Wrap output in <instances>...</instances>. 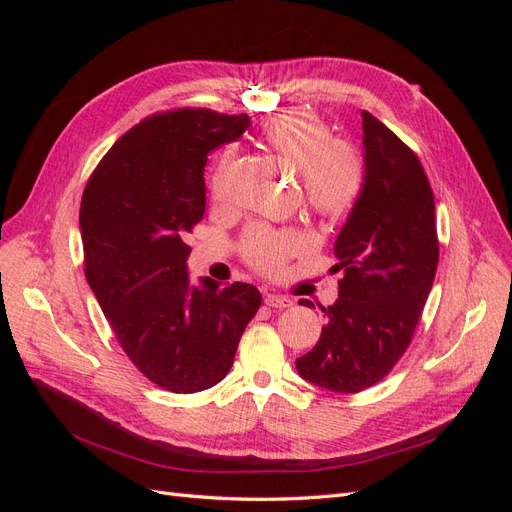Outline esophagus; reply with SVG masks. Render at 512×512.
<instances>
[{"label":"esophagus","instance_id":"1","mask_svg":"<svg viewBox=\"0 0 512 512\" xmlns=\"http://www.w3.org/2000/svg\"><path fill=\"white\" fill-rule=\"evenodd\" d=\"M265 303L269 305V307H290L292 305V301L290 299H286V297H277V294H267L265 297Z\"/></svg>","mask_w":512,"mask_h":512}]
</instances>
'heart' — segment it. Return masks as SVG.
<instances>
[{
	"instance_id": "obj_1",
	"label": "heart",
	"mask_w": 512,
	"mask_h": 512,
	"mask_svg": "<svg viewBox=\"0 0 512 512\" xmlns=\"http://www.w3.org/2000/svg\"><path fill=\"white\" fill-rule=\"evenodd\" d=\"M262 138L299 170L312 211L329 220L344 218L352 211L365 185V162L352 145L335 141L327 121L305 111L284 113L265 123ZM239 247L247 265L273 277L286 269L290 258L305 250L307 239L292 228L252 224L243 232Z\"/></svg>"
}]
</instances>
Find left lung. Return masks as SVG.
<instances>
[{
	"label": "left lung",
	"instance_id": "left-lung-1",
	"mask_svg": "<svg viewBox=\"0 0 512 512\" xmlns=\"http://www.w3.org/2000/svg\"><path fill=\"white\" fill-rule=\"evenodd\" d=\"M361 115L365 185L335 241L339 299L318 305L320 339L297 359L305 380L335 393L369 389L404 356L440 256L436 205L421 160L380 119Z\"/></svg>",
	"mask_w": 512,
	"mask_h": 512
}]
</instances>
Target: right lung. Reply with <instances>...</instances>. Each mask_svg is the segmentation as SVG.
Masks as SVG:
<instances>
[{
  "mask_svg": "<svg viewBox=\"0 0 512 512\" xmlns=\"http://www.w3.org/2000/svg\"><path fill=\"white\" fill-rule=\"evenodd\" d=\"M247 115L173 108L145 117L106 151L81 200L85 277L121 350L170 393L218 384L258 307L252 284H190L185 235L205 215L207 156Z\"/></svg>",
  "mask_w": 512,
  "mask_h": 512,
  "instance_id": "obj_1",
  "label": "right lung"
}]
</instances>
